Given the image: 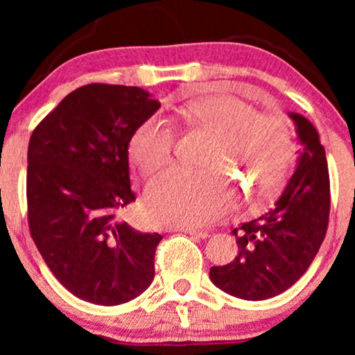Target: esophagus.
<instances>
[{"instance_id":"1","label":"esophagus","mask_w":355,"mask_h":355,"mask_svg":"<svg viewBox=\"0 0 355 355\" xmlns=\"http://www.w3.org/2000/svg\"><path fill=\"white\" fill-rule=\"evenodd\" d=\"M174 231H181V232H186V234L192 236V237H198V239H207L208 232L207 231H198V230H193V227H176Z\"/></svg>"}]
</instances>
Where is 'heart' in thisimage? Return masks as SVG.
<instances>
[{"label":"heart","mask_w":355,"mask_h":355,"mask_svg":"<svg viewBox=\"0 0 355 355\" xmlns=\"http://www.w3.org/2000/svg\"><path fill=\"white\" fill-rule=\"evenodd\" d=\"M189 124L216 134L207 164H236L254 181L261 197H270L288 169L293 140L288 123L276 114H260L234 95H211L184 111ZM176 147V130L159 114L145 118L130 135L129 153L135 164L153 176L166 168ZM226 174L220 168H174L148 186L145 210L153 221L171 226H205L234 207Z\"/></svg>","instance_id":"1"}]
</instances>
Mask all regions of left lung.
<instances>
[{
	"instance_id": "1",
	"label": "left lung",
	"mask_w": 355,
	"mask_h": 355,
	"mask_svg": "<svg viewBox=\"0 0 355 355\" xmlns=\"http://www.w3.org/2000/svg\"><path fill=\"white\" fill-rule=\"evenodd\" d=\"M300 144L297 168L276 205L232 231L239 254L211 266L213 284L244 300H265L289 289L312 263L327 236L329 174L318 132L304 116L289 113Z\"/></svg>"
}]
</instances>
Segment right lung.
<instances>
[{"mask_svg":"<svg viewBox=\"0 0 355 355\" xmlns=\"http://www.w3.org/2000/svg\"><path fill=\"white\" fill-rule=\"evenodd\" d=\"M159 108L140 87L89 84L33 129L27 150V220L43 260L64 288L96 305L129 302L152 284L158 232L119 213L130 189V135Z\"/></svg>","mask_w":355,"mask_h":355,"instance_id":"obj_1","label":"right lung"}]
</instances>
